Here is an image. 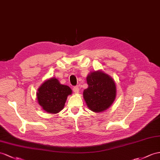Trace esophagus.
Here are the masks:
<instances>
[{"label":"esophagus","mask_w":160,"mask_h":160,"mask_svg":"<svg viewBox=\"0 0 160 160\" xmlns=\"http://www.w3.org/2000/svg\"><path fill=\"white\" fill-rule=\"evenodd\" d=\"M72 90H73V92H75V93H78V92H79V87H78V86H75V87L72 88Z\"/></svg>","instance_id":"esophagus-1"}]
</instances>
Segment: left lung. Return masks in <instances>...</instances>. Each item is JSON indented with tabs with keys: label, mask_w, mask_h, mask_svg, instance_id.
Instances as JSON below:
<instances>
[{
	"label": "left lung",
	"mask_w": 160,
	"mask_h": 160,
	"mask_svg": "<svg viewBox=\"0 0 160 160\" xmlns=\"http://www.w3.org/2000/svg\"><path fill=\"white\" fill-rule=\"evenodd\" d=\"M87 83L83 98L89 109L97 112L107 110L116 96L114 81L103 72L95 71L87 77Z\"/></svg>",
	"instance_id": "obj_1"
}]
</instances>
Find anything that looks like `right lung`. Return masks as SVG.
<instances>
[{"label": "right lung", "instance_id": "add662e5", "mask_svg": "<svg viewBox=\"0 0 160 160\" xmlns=\"http://www.w3.org/2000/svg\"><path fill=\"white\" fill-rule=\"evenodd\" d=\"M72 93L71 89L62 85L55 78L42 84L37 92L38 102L43 110L50 113H57L63 109L67 96Z\"/></svg>", "mask_w": 160, "mask_h": 160}]
</instances>
